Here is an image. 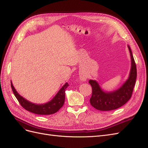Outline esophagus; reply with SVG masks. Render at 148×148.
<instances>
[{"label": "esophagus", "mask_w": 148, "mask_h": 148, "mask_svg": "<svg viewBox=\"0 0 148 148\" xmlns=\"http://www.w3.org/2000/svg\"><path fill=\"white\" fill-rule=\"evenodd\" d=\"M79 78H80V79L82 80V81H86V79H87V77L85 75H82L79 76Z\"/></svg>", "instance_id": "1"}]
</instances>
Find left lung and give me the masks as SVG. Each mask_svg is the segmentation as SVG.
<instances>
[{
  "label": "left lung",
  "instance_id": "8db88e82",
  "mask_svg": "<svg viewBox=\"0 0 148 148\" xmlns=\"http://www.w3.org/2000/svg\"><path fill=\"white\" fill-rule=\"evenodd\" d=\"M128 47L132 59L131 70L128 79L122 86L114 91L105 92L95 80L90 79L89 81V83L92 87V96L90 98V103L95 109L102 111L117 109L126 104L131 98L136 83L137 71L131 49L129 46H128Z\"/></svg>",
  "mask_w": 148,
  "mask_h": 148
}]
</instances>
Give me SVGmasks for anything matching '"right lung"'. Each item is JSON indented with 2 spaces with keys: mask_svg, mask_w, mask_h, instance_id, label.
Wrapping results in <instances>:
<instances>
[{
  "mask_svg": "<svg viewBox=\"0 0 148 148\" xmlns=\"http://www.w3.org/2000/svg\"><path fill=\"white\" fill-rule=\"evenodd\" d=\"M69 86V84L66 83L53 99L49 102L43 104H36L31 102L24 97L21 96L17 92L13 84L11 82V87L13 94L21 106L25 109L30 112L38 115H51L59 110L63 106L65 102V91L66 88Z\"/></svg>",
  "mask_w": 148,
  "mask_h": 148,
  "instance_id": "1",
  "label": "right lung"
}]
</instances>
